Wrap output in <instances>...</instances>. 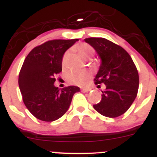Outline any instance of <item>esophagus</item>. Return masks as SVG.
Listing matches in <instances>:
<instances>
[{"mask_svg": "<svg viewBox=\"0 0 157 157\" xmlns=\"http://www.w3.org/2000/svg\"><path fill=\"white\" fill-rule=\"evenodd\" d=\"M81 91L83 93H86L88 92V91H90V89H87V88H82Z\"/></svg>", "mask_w": 157, "mask_h": 157, "instance_id": "obj_1", "label": "esophagus"}]
</instances>
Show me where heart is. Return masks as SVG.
I'll list each match as a JSON object with an SVG mask.
<instances>
[{
	"instance_id": "heart-1",
	"label": "heart",
	"mask_w": 157,
	"mask_h": 157,
	"mask_svg": "<svg viewBox=\"0 0 157 157\" xmlns=\"http://www.w3.org/2000/svg\"><path fill=\"white\" fill-rule=\"evenodd\" d=\"M77 50L79 54L83 57V59H89L94 54V50L90 45L87 44H80L77 45ZM70 56V51H67L63 54L62 57V66L65 67L67 64V61ZM90 73L86 71H71L67 74L68 81L73 84L77 85V86H84L86 85L90 81Z\"/></svg>"
}]
</instances>
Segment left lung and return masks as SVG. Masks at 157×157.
Masks as SVG:
<instances>
[{
  "label": "left lung",
  "instance_id": "1",
  "mask_svg": "<svg viewBox=\"0 0 157 157\" xmlns=\"http://www.w3.org/2000/svg\"><path fill=\"white\" fill-rule=\"evenodd\" d=\"M84 40L95 49L101 59L95 83L106 85V89L102 91L101 101L94 104V108L106 117L121 116L130 107L137 95V69L122 47L102 37L86 38Z\"/></svg>",
  "mask_w": 157,
  "mask_h": 157
}]
</instances>
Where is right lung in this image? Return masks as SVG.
I'll use <instances>...</instances> for the list:
<instances>
[{
  "label": "right lung",
  "instance_id": "1",
  "mask_svg": "<svg viewBox=\"0 0 157 157\" xmlns=\"http://www.w3.org/2000/svg\"><path fill=\"white\" fill-rule=\"evenodd\" d=\"M78 39L51 40L33 48L24 60L18 78L23 101L38 120L52 122L67 111L73 96L80 88L69 86L59 90L54 85L62 71L65 51Z\"/></svg>",
  "mask_w": 157,
  "mask_h": 157
}]
</instances>
